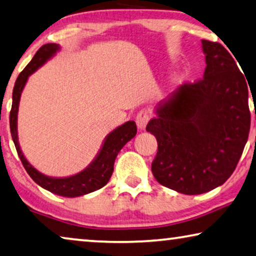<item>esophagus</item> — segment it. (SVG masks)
I'll return each mask as SVG.
<instances>
[{
	"label": "esophagus",
	"mask_w": 256,
	"mask_h": 256,
	"mask_svg": "<svg viewBox=\"0 0 256 256\" xmlns=\"http://www.w3.org/2000/svg\"><path fill=\"white\" fill-rule=\"evenodd\" d=\"M148 120H150V115H148L147 112H140L138 114V116L136 118V126H138L140 131H144V130L146 128Z\"/></svg>",
	"instance_id": "1"
}]
</instances>
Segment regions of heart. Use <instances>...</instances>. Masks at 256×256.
Listing matches in <instances>:
<instances>
[{
    "mask_svg": "<svg viewBox=\"0 0 256 256\" xmlns=\"http://www.w3.org/2000/svg\"><path fill=\"white\" fill-rule=\"evenodd\" d=\"M182 79V74H176L174 77V79H172V82H174V84H178L179 82H180V80Z\"/></svg>",
    "mask_w": 256,
    "mask_h": 256,
    "instance_id": "heart-1",
    "label": "heart"
}]
</instances>
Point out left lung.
I'll return each instance as SVG.
<instances>
[{"label": "left lung", "mask_w": 256, "mask_h": 256, "mask_svg": "<svg viewBox=\"0 0 256 256\" xmlns=\"http://www.w3.org/2000/svg\"><path fill=\"white\" fill-rule=\"evenodd\" d=\"M204 79L186 84L155 106L147 125L158 140L152 163L156 180L196 196L223 185L248 139V87L222 44L202 40Z\"/></svg>", "instance_id": "left-lung-1"}]
</instances>
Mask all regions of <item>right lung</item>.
I'll return each mask as SVG.
<instances>
[{
  "mask_svg": "<svg viewBox=\"0 0 256 256\" xmlns=\"http://www.w3.org/2000/svg\"><path fill=\"white\" fill-rule=\"evenodd\" d=\"M60 50V46L57 44H47L41 47L36 54L34 55L32 60L28 64L24 70L20 72L14 82L12 92V106L10 112V131L12 136L14 144L16 146L19 158L28 171L30 177L41 188L56 194V196L66 198H77L85 196L100 190L109 182L114 171V163L120 152L130 140L134 138L136 134V122L128 120L126 123L120 125L112 130L102 142L96 156L85 169L80 172L68 177H50L47 176L39 170H36L25 158L22 152L20 144L18 141V110L19 102L22 90L28 82L30 74H33L38 68H41L52 58L57 52Z\"/></svg>",
  "mask_w": 256,
  "mask_h": 256,
  "instance_id": "add662e5",
  "label": "right lung"
}]
</instances>
